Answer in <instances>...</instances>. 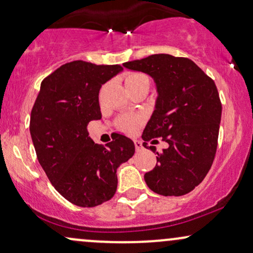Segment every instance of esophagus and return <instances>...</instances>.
Masks as SVG:
<instances>
[{
  "label": "esophagus",
  "instance_id": "1",
  "mask_svg": "<svg viewBox=\"0 0 253 253\" xmlns=\"http://www.w3.org/2000/svg\"><path fill=\"white\" fill-rule=\"evenodd\" d=\"M134 145H135V150H136V152H139V151L143 150V143H141V141L135 140V141H134Z\"/></svg>",
  "mask_w": 253,
  "mask_h": 253
}]
</instances>
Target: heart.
Wrapping results in <instances>:
<instances>
[{"mask_svg": "<svg viewBox=\"0 0 253 253\" xmlns=\"http://www.w3.org/2000/svg\"><path fill=\"white\" fill-rule=\"evenodd\" d=\"M125 84L127 89L135 88L140 84H149V78L140 72H129L125 76ZM139 120L134 117H124L119 120L120 128L126 130V132H132L138 126Z\"/></svg>", "mask_w": 253, "mask_h": 253, "instance_id": "1", "label": "heart"}]
</instances>
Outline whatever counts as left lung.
Masks as SVG:
<instances>
[{
  "mask_svg": "<svg viewBox=\"0 0 253 253\" xmlns=\"http://www.w3.org/2000/svg\"><path fill=\"white\" fill-rule=\"evenodd\" d=\"M155 80L156 109L145 127L147 141L162 138L155 169L145 173L147 187L164 196H182L203 181L213 164L221 120V101L214 81L189 58L152 54L124 63ZM150 149L156 152L155 146Z\"/></svg>",
  "mask_w": 253,
  "mask_h": 253,
  "instance_id": "obj_1",
  "label": "left lung"
}]
</instances>
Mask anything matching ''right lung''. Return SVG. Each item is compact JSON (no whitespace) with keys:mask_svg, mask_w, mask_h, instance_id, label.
Masks as SVG:
<instances>
[{"mask_svg":"<svg viewBox=\"0 0 253 253\" xmlns=\"http://www.w3.org/2000/svg\"><path fill=\"white\" fill-rule=\"evenodd\" d=\"M123 70L75 60L43 78L31 112L30 130L38 161L52 185L80 207H96L114 196L117 169L134 155V143L117 134L103 147L86 126L101 119V86Z\"/></svg>","mask_w":253,"mask_h":253,"instance_id":"1","label":"right lung"}]
</instances>
